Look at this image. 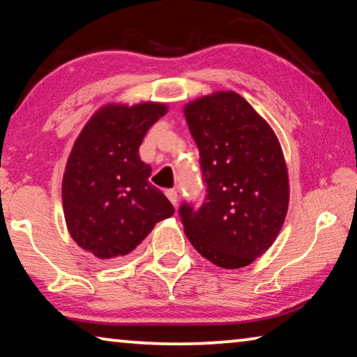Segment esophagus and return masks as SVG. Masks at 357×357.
Masks as SVG:
<instances>
[{"instance_id": "1", "label": "esophagus", "mask_w": 357, "mask_h": 357, "mask_svg": "<svg viewBox=\"0 0 357 357\" xmlns=\"http://www.w3.org/2000/svg\"><path fill=\"white\" fill-rule=\"evenodd\" d=\"M165 195H167L168 200L173 203V206H176V204H178V192L174 189H170V190L165 192Z\"/></svg>"}]
</instances>
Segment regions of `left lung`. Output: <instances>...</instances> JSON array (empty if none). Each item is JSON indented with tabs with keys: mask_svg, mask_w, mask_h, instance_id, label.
Returning <instances> with one entry per match:
<instances>
[{
	"mask_svg": "<svg viewBox=\"0 0 357 357\" xmlns=\"http://www.w3.org/2000/svg\"><path fill=\"white\" fill-rule=\"evenodd\" d=\"M184 116L206 183L200 208H179L184 233L219 268H244L273 245L287 217L289 184L279 138L234 91L192 100Z\"/></svg>",
	"mask_w": 357,
	"mask_h": 357,
	"instance_id": "8db88e82",
	"label": "left lung"
}]
</instances>
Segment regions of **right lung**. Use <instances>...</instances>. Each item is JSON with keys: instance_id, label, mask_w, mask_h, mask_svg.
Here are the masks:
<instances>
[{"instance_id": "add662e5", "label": "right lung", "mask_w": 357, "mask_h": 357, "mask_svg": "<svg viewBox=\"0 0 357 357\" xmlns=\"http://www.w3.org/2000/svg\"><path fill=\"white\" fill-rule=\"evenodd\" d=\"M167 112L159 102L107 104L77 137L63 176L64 219L72 239L99 259L129 255L157 222L174 214L138 154Z\"/></svg>"}]
</instances>
